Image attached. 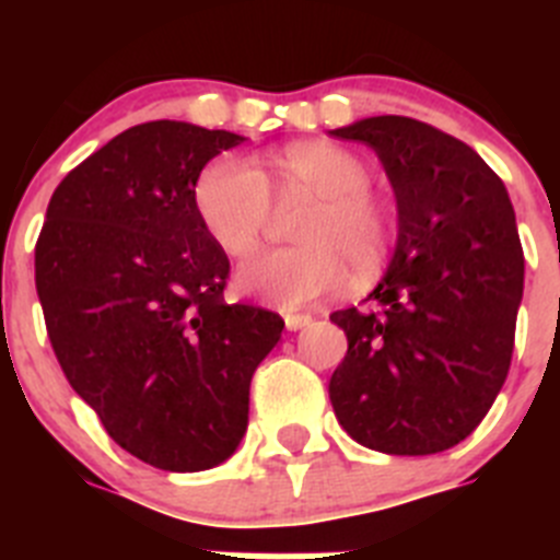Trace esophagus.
<instances>
[{
  "label": "esophagus",
  "instance_id": "esophagus-1",
  "mask_svg": "<svg viewBox=\"0 0 560 560\" xmlns=\"http://www.w3.org/2000/svg\"><path fill=\"white\" fill-rule=\"evenodd\" d=\"M283 319H285V328L289 330H300V328H305V325L314 323L308 314H285Z\"/></svg>",
  "mask_w": 560,
  "mask_h": 560
}]
</instances>
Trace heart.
<instances>
[{"mask_svg": "<svg viewBox=\"0 0 560 560\" xmlns=\"http://www.w3.org/2000/svg\"><path fill=\"white\" fill-rule=\"evenodd\" d=\"M275 196L303 192L314 199L294 230L300 246L257 257L237 271L244 294L277 308H303L345 280V271L373 275L389 255L393 224L370 196V167L339 145L305 142L277 151ZM192 201L207 235L230 257L257 252L271 219V190L264 171L241 153L207 162L192 187Z\"/></svg>", "mask_w": 560, "mask_h": 560, "instance_id": "obj_1", "label": "heart"}]
</instances>
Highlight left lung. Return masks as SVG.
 Returning <instances> with one entry per match:
<instances>
[{"mask_svg":"<svg viewBox=\"0 0 560 560\" xmlns=\"http://www.w3.org/2000/svg\"><path fill=\"white\" fill-rule=\"evenodd\" d=\"M330 133L378 153L398 205L387 275L364 308L330 314L348 336L330 404L361 446L446 452L482 423L511 370L524 291L511 196L474 148L412 117Z\"/></svg>","mask_w":560,"mask_h":560,"instance_id":"1","label":"left lung"}]
</instances>
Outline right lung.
I'll list each match as a JSON object with an SVG mask.
<instances>
[{"mask_svg": "<svg viewBox=\"0 0 560 560\" xmlns=\"http://www.w3.org/2000/svg\"><path fill=\"white\" fill-rule=\"evenodd\" d=\"M244 137L179 120L117 133L63 176L36 244V291L63 375L108 438L162 471H207L249 423V384L283 319L230 305V257L192 187Z\"/></svg>", "mask_w": 560, "mask_h": 560, "instance_id": "add662e5", "label": "right lung"}]
</instances>
